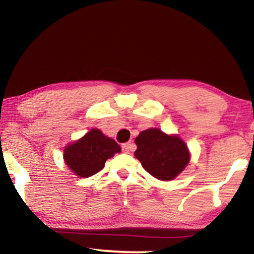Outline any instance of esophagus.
Returning a JSON list of instances; mask_svg holds the SVG:
<instances>
[{
  "instance_id": "34e87169",
  "label": "esophagus",
  "mask_w": 254,
  "mask_h": 254,
  "mask_svg": "<svg viewBox=\"0 0 254 254\" xmlns=\"http://www.w3.org/2000/svg\"><path fill=\"white\" fill-rule=\"evenodd\" d=\"M134 147H135V145L133 143H130V142H127V143H123V145H121V149H123V151L125 152V154H128V152L134 150Z\"/></svg>"
}]
</instances>
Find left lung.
<instances>
[{
	"instance_id": "1",
	"label": "left lung",
	"mask_w": 254,
	"mask_h": 254,
	"mask_svg": "<svg viewBox=\"0 0 254 254\" xmlns=\"http://www.w3.org/2000/svg\"><path fill=\"white\" fill-rule=\"evenodd\" d=\"M135 143V157L145 171L159 180L176 178L190 161L187 145L178 136H169L158 128L141 131Z\"/></svg>"
}]
</instances>
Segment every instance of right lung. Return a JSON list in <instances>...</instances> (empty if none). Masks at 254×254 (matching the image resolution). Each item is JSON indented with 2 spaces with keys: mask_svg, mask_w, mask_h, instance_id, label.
<instances>
[{
  "mask_svg": "<svg viewBox=\"0 0 254 254\" xmlns=\"http://www.w3.org/2000/svg\"><path fill=\"white\" fill-rule=\"evenodd\" d=\"M121 148L113 138L93 128L81 140L64 149L65 164L78 177H91L103 170L105 162Z\"/></svg>",
  "mask_w": 254,
  "mask_h": 254,
  "instance_id": "right-lung-1",
  "label": "right lung"
}]
</instances>
